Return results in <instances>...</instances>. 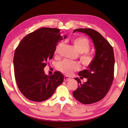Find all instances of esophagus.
<instances>
[{
  "label": "esophagus",
  "mask_w": 128,
  "mask_h": 128,
  "mask_svg": "<svg viewBox=\"0 0 128 128\" xmlns=\"http://www.w3.org/2000/svg\"><path fill=\"white\" fill-rule=\"evenodd\" d=\"M70 80V78H69L68 76H65L64 77V81H68Z\"/></svg>",
  "instance_id": "obj_1"
}]
</instances>
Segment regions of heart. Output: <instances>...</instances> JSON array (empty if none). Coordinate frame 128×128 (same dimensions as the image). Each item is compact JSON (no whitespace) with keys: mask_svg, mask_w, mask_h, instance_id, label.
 I'll use <instances>...</instances> for the list:
<instances>
[{"mask_svg":"<svg viewBox=\"0 0 128 128\" xmlns=\"http://www.w3.org/2000/svg\"><path fill=\"white\" fill-rule=\"evenodd\" d=\"M71 42L78 50V52L81 53L80 60L84 66H90L94 60V56L91 53L87 52L90 48V44L88 40L84 37H75L71 40ZM61 44H59L56 47L54 53L58 54ZM80 68V66L78 62L73 61L64 60L60 62L58 65V69L63 74L68 75H71L73 72L78 70Z\"/></svg>","mask_w":128,"mask_h":128,"instance_id":"obj_1","label":"heart"}]
</instances>
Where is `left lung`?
<instances>
[{"label": "left lung", "mask_w": 128, "mask_h": 128, "mask_svg": "<svg viewBox=\"0 0 128 128\" xmlns=\"http://www.w3.org/2000/svg\"><path fill=\"white\" fill-rule=\"evenodd\" d=\"M76 31L91 38L96 52L94 60L88 69L78 73L80 78H87L86 82L82 83L80 78H74L78 85L72 94L81 103L91 104L103 98L112 85L115 62L114 52L110 43L97 31L90 28H78L73 33Z\"/></svg>", "instance_id": "left-lung-1"}]
</instances>
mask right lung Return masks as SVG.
<instances>
[{"label":"right lung","instance_id":"1","mask_svg":"<svg viewBox=\"0 0 128 128\" xmlns=\"http://www.w3.org/2000/svg\"><path fill=\"white\" fill-rule=\"evenodd\" d=\"M66 38V35L63 36ZM63 38L60 30L43 28L27 35L15 51L13 63L17 85L27 98L42 102L50 98L64 81L59 72L45 74L46 62L52 59L57 44Z\"/></svg>","mask_w":128,"mask_h":128}]
</instances>
